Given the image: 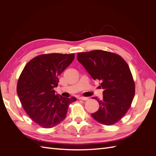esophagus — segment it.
<instances>
[{"instance_id": "1", "label": "esophagus", "mask_w": 156, "mask_h": 156, "mask_svg": "<svg viewBox=\"0 0 156 156\" xmlns=\"http://www.w3.org/2000/svg\"><path fill=\"white\" fill-rule=\"evenodd\" d=\"M79 100H82L83 101H87L88 100V98L87 97H79Z\"/></svg>"}]
</instances>
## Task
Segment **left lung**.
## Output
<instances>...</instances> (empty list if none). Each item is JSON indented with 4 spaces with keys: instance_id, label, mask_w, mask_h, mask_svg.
Instances as JSON below:
<instances>
[{
    "instance_id": "obj_1",
    "label": "left lung",
    "mask_w": 156,
    "mask_h": 156,
    "mask_svg": "<svg viewBox=\"0 0 156 156\" xmlns=\"http://www.w3.org/2000/svg\"><path fill=\"white\" fill-rule=\"evenodd\" d=\"M77 60L94 80L101 81L103 99H96L100 108L92 114L99 123H117L131 107L135 92V82L124 59L111 52L94 50L77 53Z\"/></svg>"
}]
</instances>
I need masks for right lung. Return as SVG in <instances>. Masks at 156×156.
Wrapping results in <instances>:
<instances>
[{"label": "right lung", "mask_w": 156, "mask_h": 156, "mask_svg": "<svg viewBox=\"0 0 156 156\" xmlns=\"http://www.w3.org/2000/svg\"><path fill=\"white\" fill-rule=\"evenodd\" d=\"M75 55L49 53L36 56L27 64L18 79L17 93L30 119L44 128H51L66 116L76 98L55 94L58 77L73 62Z\"/></svg>", "instance_id": "add662e5"}]
</instances>
